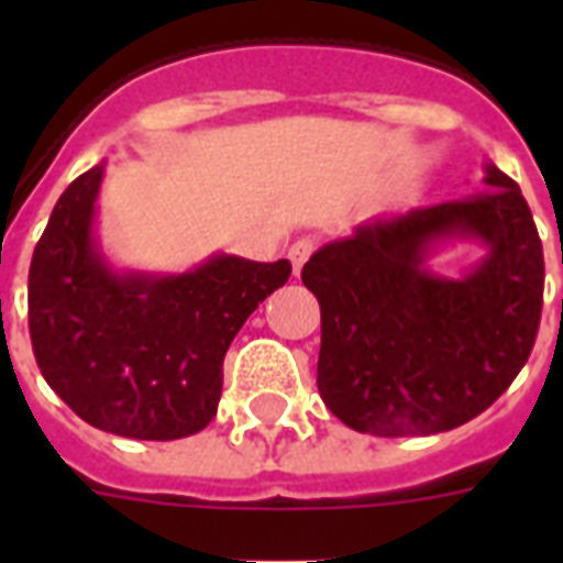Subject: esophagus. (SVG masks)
<instances>
[{
    "label": "esophagus",
    "mask_w": 563,
    "mask_h": 563,
    "mask_svg": "<svg viewBox=\"0 0 563 563\" xmlns=\"http://www.w3.org/2000/svg\"><path fill=\"white\" fill-rule=\"evenodd\" d=\"M312 251H316V242H312V239H298V242L289 247V260L295 274H300V268H303V263L312 256Z\"/></svg>",
    "instance_id": "esophagus-1"
}]
</instances>
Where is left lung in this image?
<instances>
[{"label": "left lung", "instance_id": "left-lung-1", "mask_svg": "<svg viewBox=\"0 0 563 563\" xmlns=\"http://www.w3.org/2000/svg\"><path fill=\"white\" fill-rule=\"evenodd\" d=\"M482 192L376 216L309 256L321 307L318 391L356 432L435 435L488 409L532 353L543 307V247L506 172ZM476 244L462 275L435 273L444 246Z\"/></svg>", "mask_w": 563, "mask_h": 563}]
</instances>
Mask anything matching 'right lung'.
I'll use <instances>...</instances> for the list:
<instances>
[{
    "instance_id": "add662e5",
    "label": "right lung",
    "mask_w": 563,
    "mask_h": 563,
    "mask_svg": "<svg viewBox=\"0 0 563 563\" xmlns=\"http://www.w3.org/2000/svg\"><path fill=\"white\" fill-rule=\"evenodd\" d=\"M104 166L66 187L31 256L40 374L96 429L140 441L195 435L216 418L230 342L291 263L219 251L187 272L119 268L99 239Z\"/></svg>"
}]
</instances>
